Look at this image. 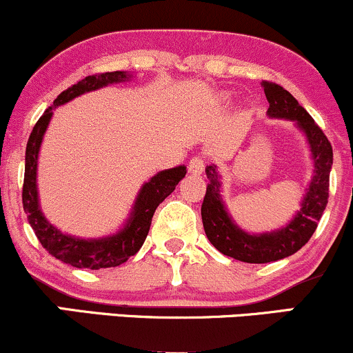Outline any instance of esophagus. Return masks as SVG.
I'll return each mask as SVG.
<instances>
[{
	"mask_svg": "<svg viewBox=\"0 0 353 353\" xmlns=\"http://www.w3.org/2000/svg\"><path fill=\"white\" fill-rule=\"evenodd\" d=\"M204 159L202 157H192L189 163V172L192 174V176H199V174L204 172Z\"/></svg>",
	"mask_w": 353,
	"mask_h": 353,
	"instance_id": "obj_1",
	"label": "esophagus"
}]
</instances>
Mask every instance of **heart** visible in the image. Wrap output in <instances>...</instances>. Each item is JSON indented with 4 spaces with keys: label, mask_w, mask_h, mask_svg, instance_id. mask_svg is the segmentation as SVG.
<instances>
[{
    "label": "heart",
    "mask_w": 353,
    "mask_h": 353,
    "mask_svg": "<svg viewBox=\"0 0 353 353\" xmlns=\"http://www.w3.org/2000/svg\"><path fill=\"white\" fill-rule=\"evenodd\" d=\"M221 99H222V101H228V99H229V94H222Z\"/></svg>",
    "instance_id": "heart-1"
}]
</instances>
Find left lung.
<instances>
[{
	"label": "left lung",
	"instance_id": "8db88e82",
	"mask_svg": "<svg viewBox=\"0 0 353 353\" xmlns=\"http://www.w3.org/2000/svg\"><path fill=\"white\" fill-rule=\"evenodd\" d=\"M262 88L269 101L267 116L270 119L292 121L295 128L305 136L314 172L301 201V209L295 216L281 229L252 234L239 228L229 214L228 205L222 199V181L217 165L210 164L205 168L209 184L201 208L205 236L219 252L247 264H267L289 257L309 242L325 210L330 169L334 163L329 139L299 101L279 84L262 81Z\"/></svg>",
	"mask_w": 353,
	"mask_h": 353
}]
</instances>
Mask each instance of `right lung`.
I'll return each mask as SVG.
<instances>
[{
	"label": "right lung",
	"mask_w": 353,
	"mask_h": 353,
	"mask_svg": "<svg viewBox=\"0 0 353 353\" xmlns=\"http://www.w3.org/2000/svg\"><path fill=\"white\" fill-rule=\"evenodd\" d=\"M132 74L128 71L104 72V74L88 76L79 83L72 84L54 99L52 106L44 111L31 132L26 145V159H24V184H23V208L28 216V222L33 228L36 237L41 245L56 259L64 264H70L78 269H108L124 264L131 255H134L144 244L149 228L157 205L169 194L174 192L176 185L185 176V165H176L172 169H164L154 174L149 181L141 185L137 192L131 212L114 234L103 237H78L63 232L48 221L39 205L38 194V157L41 149L43 137L52 119V109L70 103L74 98L96 89L106 88L109 84L125 83L131 81Z\"/></svg>",
	"instance_id": "add662e5"
}]
</instances>
